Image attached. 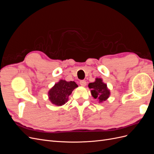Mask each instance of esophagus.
<instances>
[{"label": "esophagus", "instance_id": "1", "mask_svg": "<svg viewBox=\"0 0 154 154\" xmlns=\"http://www.w3.org/2000/svg\"><path fill=\"white\" fill-rule=\"evenodd\" d=\"M80 84L82 85V86H85L86 85H87V82H86V81L85 80H81L80 82Z\"/></svg>", "mask_w": 154, "mask_h": 154}]
</instances>
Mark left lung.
<instances>
[{
  "instance_id": "obj_1",
  "label": "left lung",
  "mask_w": 154,
  "mask_h": 154,
  "mask_svg": "<svg viewBox=\"0 0 154 154\" xmlns=\"http://www.w3.org/2000/svg\"><path fill=\"white\" fill-rule=\"evenodd\" d=\"M91 88V94L93 97L98 100L100 102L105 101L110 95V91L106 87V84L102 82L101 78H96V81L88 84Z\"/></svg>"
}]
</instances>
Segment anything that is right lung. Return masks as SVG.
Here are the masks:
<instances>
[{"label":"right lung","mask_w":154,"mask_h":154,"mask_svg":"<svg viewBox=\"0 0 154 154\" xmlns=\"http://www.w3.org/2000/svg\"><path fill=\"white\" fill-rule=\"evenodd\" d=\"M77 87L78 85L74 82L60 80L49 91V100L51 103L56 105H63L67 101L68 96Z\"/></svg>","instance_id":"1"}]
</instances>
